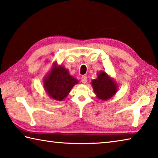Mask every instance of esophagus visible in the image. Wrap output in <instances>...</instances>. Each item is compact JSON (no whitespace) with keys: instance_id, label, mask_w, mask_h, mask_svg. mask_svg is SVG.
Returning <instances> with one entry per match:
<instances>
[{"instance_id":"1","label":"esophagus","mask_w":158,"mask_h":158,"mask_svg":"<svg viewBox=\"0 0 158 158\" xmlns=\"http://www.w3.org/2000/svg\"><path fill=\"white\" fill-rule=\"evenodd\" d=\"M81 82L83 83V84H85V83L87 82V77H86V76L83 75L81 77Z\"/></svg>"}]
</instances>
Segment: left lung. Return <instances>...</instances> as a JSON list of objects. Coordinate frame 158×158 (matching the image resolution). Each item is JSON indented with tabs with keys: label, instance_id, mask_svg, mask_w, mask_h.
Masks as SVG:
<instances>
[{
	"label": "left lung",
	"instance_id": "left-lung-1",
	"mask_svg": "<svg viewBox=\"0 0 158 158\" xmlns=\"http://www.w3.org/2000/svg\"><path fill=\"white\" fill-rule=\"evenodd\" d=\"M92 85L96 96L102 100H107L116 94L117 84L105 72L98 73V78L92 81Z\"/></svg>",
	"mask_w": 158,
	"mask_h": 158
}]
</instances>
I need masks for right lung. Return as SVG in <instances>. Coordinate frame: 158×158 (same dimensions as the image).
I'll return each instance as SVG.
<instances>
[{
  "mask_svg": "<svg viewBox=\"0 0 158 158\" xmlns=\"http://www.w3.org/2000/svg\"><path fill=\"white\" fill-rule=\"evenodd\" d=\"M77 83V79L69 74L68 69L58 66L56 62L43 81L44 89L48 95L58 101L63 100Z\"/></svg>",
  "mask_w": 158,
  "mask_h": 158,
  "instance_id": "add662e5",
  "label": "right lung"
}]
</instances>
